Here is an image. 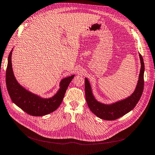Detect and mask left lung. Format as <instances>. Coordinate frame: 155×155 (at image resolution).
Instances as JSON below:
<instances>
[{"label": "left lung", "mask_w": 155, "mask_h": 155, "mask_svg": "<svg viewBox=\"0 0 155 155\" xmlns=\"http://www.w3.org/2000/svg\"><path fill=\"white\" fill-rule=\"evenodd\" d=\"M141 68L138 81L134 92L125 99L113 103L112 104H104L97 101L94 96L91 86L87 78H85V90L87 105L90 110L98 118L105 120H114L132 110L138 104L142 96L143 90L144 63L141 54H139Z\"/></svg>", "instance_id": "obj_1"}]
</instances>
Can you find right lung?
Here are the masks:
<instances>
[{
    "mask_svg": "<svg viewBox=\"0 0 155 155\" xmlns=\"http://www.w3.org/2000/svg\"><path fill=\"white\" fill-rule=\"evenodd\" d=\"M12 50L8 56L6 73V87L12 101L26 113L34 116H45L55 111L61 104L64 94L74 75L61 81L60 88L54 96L43 98L27 91L17 82L12 69Z\"/></svg>",
    "mask_w": 155,
    "mask_h": 155,
    "instance_id": "add662e5",
    "label": "right lung"
}]
</instances>
